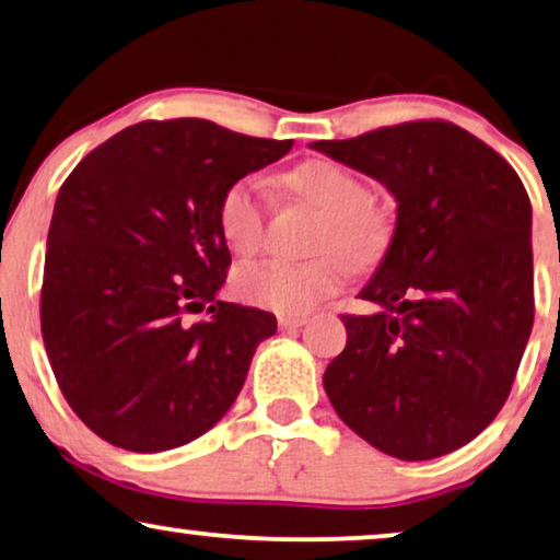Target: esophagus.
<instances>
[{
  "label": "esophagus",
  "instance_id": "34e87169",
  "mask_svg": "<svg viewBox=\"0 0 560 560\" xmlns=\"http://www.w3.org/2000/svg\"><path fill=\"white\" fill-rule=\"evenodd\" d=\"M306 325V317H279V327L283 332H291V329H299Z\"/></svg>",
  "mask_w": 560,
  "mask_h": 560
}]
</instances>
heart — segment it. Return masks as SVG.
I'll return each instance as SVG.
<instances>
[{
	"label": "heart",
	"mask_w": 560,
	"mask_h": 560,
	"mask_svg": "<svg viewBox=\"0 0 560 560\" xmlns=\"http://www.w3.org/2000/svg\"><path fill=\"white\" fill-rule=\"evenodd\" d=\"M291 192L325 215L314 248L319 254L340 249L350 261H368L388 241V223L370 202L368 187L335 162H306L287 177ZM266 225V185L258 175H246L225 187L218 202L220 238L233 254L254 256L261 248ZM348 264L336 255L317 261L291 264L281 258L250 264L235 271L233 291L241 302L261 310L299 317L312 312L322 299L342 289Z\"/></svg>",
	"instance_id": "heart-1"
}]
</instances>
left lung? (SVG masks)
I'll use <instances>...</instances> for the list:
<instances>
[{"label": "left lung", "mask_w": 560, "mask_h": 560, "mask_svg": "<svg viewBox=\"0 0 560 560\" xmlns=\"http://www.w3.org/2000/svg\"><path fill=\"white\" fill-rule=\"evenodd\" d=\"M317 152L396 198V228L329 362V404L383 454L469 444L508 400L533 329V210L515 170L448 121H408Z\"/></svg>", "instance_id": "8db88e82"}]
</instances>
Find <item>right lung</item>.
<instances>
[{
    "label": "right lung",
    "mask_w": 560,
    "mask_h": 560,
    "mask_svg": "<svg viewBox=\"0 0 560 560\" xmlns=\"http://www.w3.org/2000/svg\"><path fill=\"white\" fill-rule=\"evenodd\" d=\"M291 144L205 119L141 121L62 183L47 233L43 340L62 396L93 434L167 452L238 398L277 317L218 299L231 266L218 202ZM202 308L208 318L186 322Z\"/></svg>",
    "instance_id": "right-lung-1"
}]
</instances>
